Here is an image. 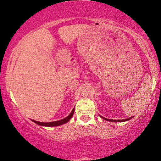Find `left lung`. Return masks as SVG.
Here are the masks:
<instances>
[{"label": "left lung", "instance_id": "8db88e82", "mask_svg": "<svg viewBox=\"0 0 161 161\" xmlns=\"http://www.w3.org/2000/svg\"><path fill=\"white\" fill-rule=\"evenodd\" d=\"M103 119L105 120H107V121H109V122H126V121H128L130 119H131L133 117V116H131L130 118H128V119H106V118H104L103 117V116H101Z\"/></svg>", "mask_w": 161, "mask_h": 161}]
</instances>
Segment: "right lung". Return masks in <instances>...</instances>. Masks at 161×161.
<instances>
[{"label": "right lung", "mask_w": 161, "mask_h": 161, "mask_svg": "<svg viewBox=\"0 0 161 161\" xmlns=\"http://www.w3.org/2000/svg\"><path fill=\"white\" fill-rule=\"evenodd\" d=\"M74 111H75V108L72 109V111L71 113H70L69 115H68L67 117L63 119L58 120V121H55V122H38V121H35V120H32V122H34L36 124L40 125V126H44V127H56V126H59V125H64L65 123H67L69 122L70 120V119L72 117L74 114Z\"/></svg>", "instance_id": "obj_1"}]
</instances>
